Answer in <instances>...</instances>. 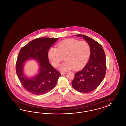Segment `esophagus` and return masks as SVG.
I'll use <instances>...</instances> for the list:
<instances>
[{
	"instance_id": "esophagus-1",
	"label": "esophagus",
	"mask_w": 126,
	"mask_h": 126,
	"mask_svg": "<svg viewBox=\"0 0 126 126\" xmlns=\"http://www.w3.org/2000/svg\"><path fill=\"white\" fill-rule=\"evenodd\" d=\"M66 72H61V75H66Z\"/></svg>"
}]
</instances>
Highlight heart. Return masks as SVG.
Here are the masks:
<instances>
[{
  "mask_svg": "<svg viewBox=\"0 0 126 126\" xmlns=\"http://www.w3.org/2000/svg\"><path fill=\"white\" fill-rule=\"evenodd\" d=\"M90 53L91 47L86 41L68 39L59 42L57 48H50L48 56L55 67L59 65L64 57L66 61L60 65L59 69L61 71H67L73 68L78 70L82 68L89 60Z\"/></svg>",
  "mask_w": 126,
  "mask_h": 126,
  "instance_id": "obj_1",
  "label": "heart"
}]
</instances>
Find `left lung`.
Segmentation results:
<instances>
[{"instance_id":"obj_1","label":"left lung","mask_w":126,"mask_h":126,"mask_svg":"<svg viewBox=\"0 0 126 126\" xmlns=\"http://www.w3.org/2000/svg\"><path fill=\"white\" fill-rule=\"evenodd\" d=\"M83 37L91 47V53L88 62L84 68L75 74L72 82L73 87L78 92L89 93L102 83L106 72V56L102 45L88 36L77 34Z\"/></svg>"}]
</instances>
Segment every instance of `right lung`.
<instances>
[{"label": "right lung", "mask_w": 126, "mask_h": 126, "mask_svg": "<svg viewBox=\"0 0 126 126\" xmlns=\"http://www.w3.org/2000/svg\"><path fill=\"white\" fill-rule=\"evenodd\" d=\"M58 38H37L21 48L16 63V72L24 89L30 93L40 95L50 91L57 83L60 73L49 63L48 52L50 47ZM31 58L38 61L39 72L32 78L24 76L23 66L25 61Z\"/></svg>", "instance_id": "obj_1"}]
</instances>
